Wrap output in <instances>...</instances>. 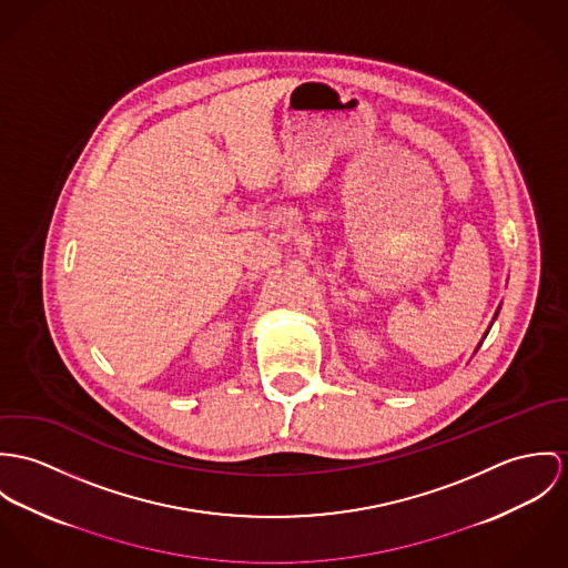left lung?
<instances>
[{"label":"left lung","instance_id":"1","mask_svg":"<svg viewBox=\"0 0 568 568\" xmlns=\"http://www.w3.org/2000/svg\"><path fill=\"white\" fill-rule=\"evenodd\" d=\"M495 317H497V314H495ZM486 335H488V331H486ZM486 335H484V337H486ZM479 346H481V344H479ZM479 346H477V348H479Z\"/></svg>","mask_w":568,"mask_h":568}]
</instances>
